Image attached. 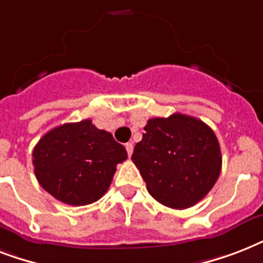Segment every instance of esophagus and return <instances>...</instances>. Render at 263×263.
<instances>
[{
  "label": "esophagus",
  "mask_w": 263,
  "mask_h": 263,
  "mask_svg": "<svg viewBox=\"0 0 263 263\" xmlns=\"http://www.w3.org/2000/svg\"><path fill=\"white\" fill-rule=\"evenodd\" d=\"M125 148H127L128 157H131L132 156V152H134V144H132V143H127V144H125Z\"/></svg>",
  "instance_id": "1"
}]
</instances>
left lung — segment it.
<instances>
[{
    "instance_id": "1",
    "label": "left lung",
    "mask_w": 263,
    "mask_h": 263,
    "mask_svg": "<svg viewBox=\"0 0 263 263\" xmlns=\"http://www.w3.org/2000/svg\"><path fill=\"white\" fill-rule=\"evenodd\" d=\"M132 161L148 194L181 210L208 195L220 176L222 158L212 128L202 120L175 113L148 120Z\"/></svg>"
}]
</instances>
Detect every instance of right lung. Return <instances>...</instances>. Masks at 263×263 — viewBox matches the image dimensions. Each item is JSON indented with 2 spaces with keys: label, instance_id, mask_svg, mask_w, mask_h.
I'll return each mask as SVG.
<instances>
[{
  "label": "right lung",
  "instance_id": "add662e5",
  "mask_svg": "<svg viewBox=\"0 0 263 263\" xmlns=\"http://www.w3.org/2000/svg\"><path fill=\"white\" fill-rule=\"evenodd\" d=\"M127 157L110 132L83 120L45 134L34 147L32 164L45 191L63 203L84 206L103 196Z\"/></svg>",
  "mask_w": 263,
  "mask_h": 263
}]
</instances>
